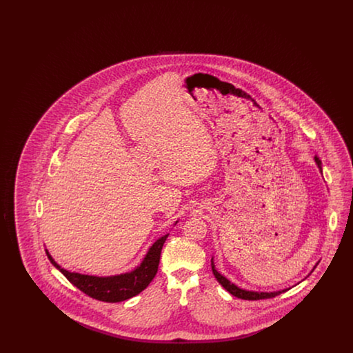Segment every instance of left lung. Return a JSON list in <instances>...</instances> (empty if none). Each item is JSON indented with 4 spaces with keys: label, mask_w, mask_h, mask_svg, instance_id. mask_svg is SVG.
<instances>
[{
    "label": "left lung",
    "mask_w": 353,
    "mask_h": 353,
    "mask_svg": "<svg viewBox=\"0 0 353 353\" xmlns=\"http://www.w3.org/2000/svg\"><path fill=\"white\" fill-rule=\"evenodd\" d=\"M315 163H316V165H318L320 172H323V170H321V161H320V159L318 156H315ZM318 263H319V262H318ZM318 263L314 266V269L318 266ZM314 269H312V271H314ZM212 270H213V274H214L216 279L219 281V285H222L226 291H229L235 298H239V299H243V301L270 299V298H274V296H276V295H281L282 292H285L287 290H290V288H285V290H279V291H269V292H268V291H252V290L242 288V287H239V285L233 283L232 281H229L226 276H223V275L219 272V270L216 269L213 256H212ZM312 271H311V272H312ZM311 272H310V274H311ZM310 274H308V275H310Z\"/></svg>",
    "instance_id": "8db88e82"
}]
</instances>
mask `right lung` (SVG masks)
<instances>
[{
	"mask_svg": "<svg viewBox=\"0 0 353 353\" xmlns=\"http://www.w3.org/2000/svg\"><path fill=\"white\" fill-rule=\"evenodd\" d=\"M177 222L179 219L173 225H176ZM168 235L169 233L161 235L152 243V246H150L148 252L144 255L140 265H137L131 271L121 272L118 275L97 276V275H85L81 272L68 271L61 268L54 261L48 249H46V254L51 263L68 278V282L72 283L77 288H79L81 291H83L85 295L101 302H123L140 294L151 283L152 279L154 278L159 269L160 254Z\"/></svg>",
	"mask_w": 353,
	"mask_h": 353,
	"instance_id": "1",
	"label": "right lung"
}]
</instances>
